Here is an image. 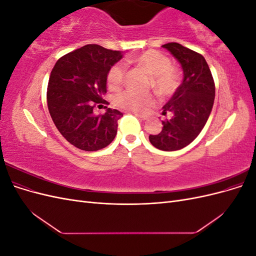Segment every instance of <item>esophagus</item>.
Here are the masks:
<instances>
[{
    "label": "esophagus",
    "mask_w": 256,
    "mask_h": 256,
    "mask_svg": "<svg viewBox=\"0 0 256 256\" xmlns=\"http://www.w3.org/2000/svg\"><path fill=\"white\" fill-rule=\"evenodd\" d=\"M138 118H140V120H145L146 118H147V116L146 115H142V114H138V113H134Z\"/></svg>",
    "instance_id": "1"
}]
</instances>
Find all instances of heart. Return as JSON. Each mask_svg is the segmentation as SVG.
I'll list each match as a JSON object with an SVG mask.
<instances>
[{
    "instance_id": "1",
    "label": "heart",
    "mask_w": 256,
    "mask_h": 256,
    "mask_svg": "<svg viewBox=\"0 0 256 256\" xmlns=\"http://www.w3.org/2000/svg\"><path fill=\"white\" fill-rule=\"evenodd\" d=\"M131 62L141 66L152 76L150 85L160 96H170L176 90L180 82L177 72L172 67L171 60L164 54L156 50H147L134 56ZM125 66L118 63L111 67L108 72V84L111 88H118L125 80ZM116 106L126 111L143 112L154 104L150 92H138L127 90L114 98Z\"/></svg>"
}]
</instances>
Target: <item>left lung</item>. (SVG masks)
<instances>
[{
    "label": "left lung",
    "instance_id": "obj_1",
    "mask_svg": "<svg viewBox=\"0 0 256 256\" xmlns=\"http://www.w3.org/2000/svg\"><path fill=\"white\" fill-rule=\"evenodd\" d=\"M180 64L182 82L171 99L164 106L159 134L150 136L156 148L174 152L189 145L200 134L210 115L214 100V82L210 69L203 56L177 42L162 46Z\"/></svg>",
    "mask_w": 256,
    "mask_h": 256
}]
</instances>
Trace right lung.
I'll return each instance as SVG.
<instances>
[{
  "label": "right lung",
  "mask_w": 256,
  "mask_h": 256,
  "mask_svg": "<svg viewBox=\"0 0 256 256\" xmlns=\"http://www.w3.org/2000/svg\"><path fill=\"white\" fill-rule=\"evenodd\" d=\"M122 58L120 51L86 44L62 56L53 67L47 90L49 113L60 134L76 148L102 150L118 134L122 112L108 108L104 114L95 115L92 110L106 102L108 72Z\"/></svg>",
  "instance_id": "1"
}]
</instances>
